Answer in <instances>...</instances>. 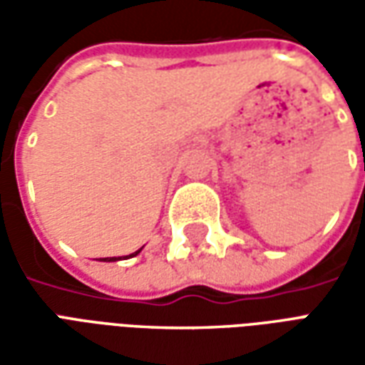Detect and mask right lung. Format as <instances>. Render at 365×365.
<instances>
[{
	"label": "right lung",
	"mask_w": 365,
	"mask_h": 365,
	"mask_svg": "<svg viewBox=\"0 0 365 365\" xmlns=\"http://www.w3.org/2000/svg\"><path fill=\"white\" fill-rule=\"evenodd\" d=\"M140 250H143V248H140ZM140 250H136V252L128 254L127 258H133V256H136V254L140 252ZM101 260H103V262H117V260H120V258H101Z\"/></svg>",
	"instance_id": "obj_1"
}]
</instances>
